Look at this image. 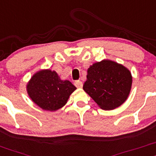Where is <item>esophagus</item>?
<instances>
[{"mask_svg":"<svg viewBox=\"0 0 156 156\" xmlns=\"http://www.w3.org/2000/svg\"><path fill=\"white\" fill-rule=\"evenodd\" d=\"M74 85L76 88H82L83 87V83L80 80H76V81H74Z\"/></svg>","mask_w":156,"mask_h":156,"instance_id":"esophagus-1","label":"esophagus"}]
</instances>
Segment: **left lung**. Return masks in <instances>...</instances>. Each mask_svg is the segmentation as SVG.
I'll return each mask as SVG.
<instances>
[{"label": "left lung", "instance_id": "8db88e82", "mask_svg": "<svg viewBox=\"0 0 156 156\" xmlns=\"http://www.w3.org/2000/svg\"><path fill=\"white\" fill-rule=\"evenodd\" d=\"M130 71L110 60L90 66L83 89L102 109L112 110L123 104L132 87Z\"/></svg>", "mask_w": 156, "mask_h": 156}]
</instances>
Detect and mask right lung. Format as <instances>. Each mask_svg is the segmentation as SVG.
<instances>
[{
	"label": "right lung",
	"mask_w": 156,
	"mask_h": 156,
	"mask_svg": "<svg viewBox=\"0 0 156 156\" xmlns=\"http://www.w3.org/2000/svg\"><path fill=\"white\" fill-rule=\"evenodd\" d=\"M27 89L36 105L42 109L53 112L65 105L76 88L68 80H62L56 71L43 70L33 75Z\"/></svg>",
	"instance_id": "right-lung-1"
}]
</instances>
